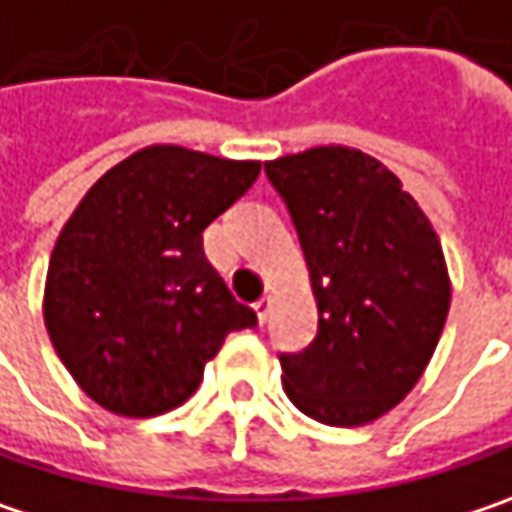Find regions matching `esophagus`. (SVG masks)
<instances>
[{"instance_id":"1","label":"esophagus","mask_w":512,"mask_h":512,"mask_svg":"<svg viewBox=\"0 0 512 512\" xmlns=\"http://www.w3.org/2000/svg\"><path fill=\"white\" fill-rule=\"evenodd\" d=\"M253 309H256L259 323H265V320H268V314H271V297H262V300H256V303H253Z\"/></svg>"}]
</instances>
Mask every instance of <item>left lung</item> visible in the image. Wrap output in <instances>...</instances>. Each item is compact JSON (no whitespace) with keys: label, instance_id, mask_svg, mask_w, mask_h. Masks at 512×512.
I'll use <instances>...</instances> for the list:
<instances>
[{"label":"left lung","instance_id":"8db88e82","mask_svg":"<svg viewBox=\"0 0 512 512\" xmlns=\"http://www.w3.org/2000/svg\"><path fill=\"white\" fill-rule=\"evenodd\" d=\"M297 227L317 335L279 355L288 399L311 420L355 428L396 408L446 326L452 282L428 215L376 157L320 145L265 163Z\"/></svg>","mask_w":512,"mask_h":512}]
</instances>
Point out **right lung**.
<instances>
[{
    "instance_id": "obj_1",
    "label": "right lung",
    "mask_w": 512,
    "mask_h": 512,
    "mask_svg": "<svg viewBox=\"0 0 512 512\" xmlns=\"http://www.w3.org/2000/svg\"><path fill=\"white\" fill-rule=\"evenodd\" d=\"M262 163L148 145L92 183L57 236L43 317L78 387L119 417L183 405L224 338L256 326L203 256V230Z\"/></svg>"
}]
</instances>
